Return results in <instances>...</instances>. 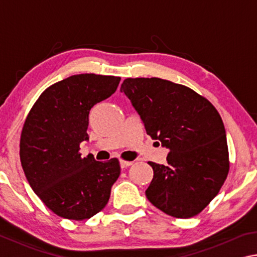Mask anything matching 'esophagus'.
<instances>
[{"mask_svg": "<svg viewBox=\"0 0 257 257\" xmlns=\"http://www.w3.org/2000/svg\"><path fill=\"white\" fill-rule=\"evenodd\" d=\"M132 164H133V162H130V161H123V160L120 161V167H121V169L127 168V167H129V165H132Z\"/></svg>", "mask_w": 257, "mask_h": 257, "instance_id": "esophagus-1", "label": "esophagus"}]
</instances>
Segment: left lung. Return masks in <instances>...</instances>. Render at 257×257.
Masks as SVG:
<instances>
[{
    "label": "left lung",
    "mask_w": 257,
    "mask_h": 257,
    "mask_svg": "<svg viewBox=\"0 0 257 257\" xmlns=\"http://www.w3.org/2000/svg\"><path fill=\"white\" fill-rule=\"evenodd\" d=\"M120 92L130 99L146 134L170 151L168 164L149 162L154 176L147 199L171 216L198 214L219 193L229 171L219 112L193 89L161 78H127Z\"/></svg>",
    "instance_id": "8db88e82"
}]
</instances>
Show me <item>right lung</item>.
<instances>
[{"label":"right lung","instance_id":"right-lung-1","mask_svg":"<svg viewBox=\"0 0 257 257\" xmlns=\"http://www.w3.org/2000/svg\"><path fill=\"white\" fill-rule=\"evenodd\" d=\"M120 77L81 73L55 82L41 94L25 121L20 160L35 194L56 215L89 219L108 202L120 176L116 159L81 158L95 104L115 92Z\"/></svg>","mask_w":257,"mask_h":257}]
</instances>
